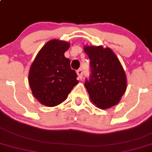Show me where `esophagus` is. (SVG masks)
Here are the masks:
<instances>
[{"label": "esophagus", "instance_id": "obj_1", "mask_svg": "<svg viewBox=\"0 0 152 152\" xmlns=\"http://www.w3.org/2000/svg\"><path fill=\"white\" fill-rule=\"evenodd\" d=\"M76 73L78 75L79 78L80 79H82V76H83V70L81 69H79L77 71H76Z\"/></svg>", "mask_w": 152, "mask_h": 152}]
</instances>
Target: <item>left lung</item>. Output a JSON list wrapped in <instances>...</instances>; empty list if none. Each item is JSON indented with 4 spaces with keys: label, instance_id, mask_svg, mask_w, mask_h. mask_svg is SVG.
Returning <instances> with one entry per match:
<instances>
[{
    "label": "left lung",
    "instance_id": "8db88e82",
    "mask_svg": "<svg viewBox=\"0 0 152 152\" xmlns=\"http://www.w3.org/2000/svg\"><path fill=\"white\" fill-rule=\"evenodd\" d=\"M90 58V76L85 86L91 101L100 109H107L119 103L127 89L126 75L113 51L103 46H85Z\"/></svg>",
    "mask_w": 152,
    "mask_h": 152
}]
</instances>
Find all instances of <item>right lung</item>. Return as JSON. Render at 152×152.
I'll return each instance as SVG.
<instances>
[{"instance_id": "obj_1", "label": "right lung", "mask_w": 152, "mask_h": 152, "mask_svg": "<svg viewBox=\"0 0 152 152\" xmlns=\"http://www.w3.org/2000/svg\"><path fill=\"white\" fill-rule=\"evenodd\" d=\"M69 43L53 39L45 45L31 64L28 75L31 90L37 100L47 107L64 101L78 83L76 71L64 53Z\"/></svg>"}]
</instances>
